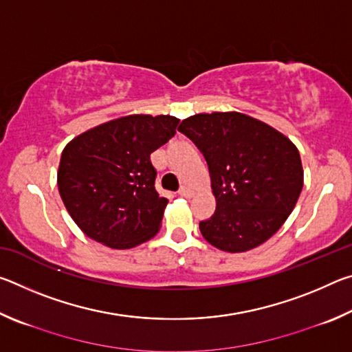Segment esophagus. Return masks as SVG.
<instances>
[{
    "label": "esophagus",
    "instance_id": "esophagus-1",
    "mask_svg": "<svg viewBox=\"0 0 352 352\" xmlns=\"http://www.w3.org/2000/svg\"><path fill=\"white\" fill-rule=\"evenodd\" d=\"M178 194H180L182 197H192L194 190L190 189V188H188V186H182L180 190H178Z\"/></svg>",
    "mask_w": 352,
    "mask_h": 352
}]
</instances>
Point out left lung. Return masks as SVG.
I'll return each mask as SVG.
<instances>
[{"instance_id":"8db88e82","label":"left lung","mask_w":352,"mask_h":352,"mask_svg":"<svg viewBox=\"0 0 352 352\" xmlns=\"http://www.w3.org/2000/svg\"><path fill=\"white\" fill-rule=\"evenodd\" d=\"M178 130L199 147L210 169L216 212L200 222L205 239L228 253L269 241L294 211L305 183L294 142L239 111L199 113L183 119Z\"/></svg>"}]
</instances>
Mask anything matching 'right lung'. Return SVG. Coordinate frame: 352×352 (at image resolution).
I'll list each match as a JSON object with an SVG mask.
<instances>
[{"instance_id": "right-lung-1", "label": "right lung", "mask_w": 352, "mask_h": 352, "mask_svg": "<svg viewBox=\"0 0 352 352\" xmlns=\"http://www.w3.org/2000/svg\"><path fill=\"white\" fill-rule=\"evenodd\" d=\"M178 122L169 115H129L87 130L65 146L58 192L90 239L127 250L158 233L168 199L155 189L151 153L175 135Z\"/></svg>"}]
</instances>
